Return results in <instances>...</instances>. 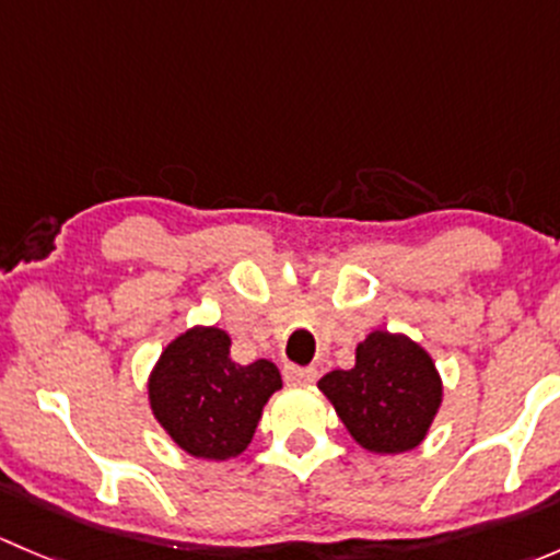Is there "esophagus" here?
Here are the masks:
<instances>
[{
	"mask_svg": "<svg viewBox=\"0 0 560 560\" xmlns=\"http://www.w3.org/2000/svg\"><path fill=\"white\" fill-rule=\"evenodd\" d=\"M284 382L287 385H314L316 369H301V365H284Z\"/></svg>",
	"mask_w": 560,
	"mask_h": 560,
	"instance_id": "34e87169",
	"label": "esophagus"
}]
</instances>
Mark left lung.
Here are the masks:
<instances>
[{"label":"left lung","mask_w":560,"mask_h":560,"mask_svg":"<svg viewBox=\"0 0 560 560\" xmlns=\"http://www.w3.org/2000/svg\"><path fill=\"white\" fill-rule=\"evenodd\" d=\"M354 442L376 455L409 453L425 439L439 406L442 376L409 336L374 330L358 343L354 369L319 380Z\"/></svg>","instance_id":"8db88e82"}]
</instances>
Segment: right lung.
Returning <instances> with one entry per match:
<instances>
[{"instance_id": "obj_1", "label": "right lung", "mask_w": 560, "mask_h": 560, "mask_svg": "<svg viewBox=\"0 0 560 560\" xmlns=\"http://www.w3.org/2000/svg\"><path fill=\"white\" fill-rule=\"evenodd\" d=\"M281 389L270 360L241 365L219 327H191L165 347L149 376L156 422L184 453L202 460L238 457L252 442L262 406Z\"/></svg>"}]
</instances>
